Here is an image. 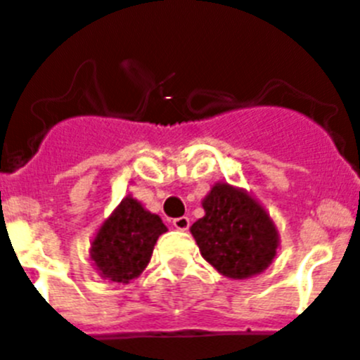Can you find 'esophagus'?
I'll list each match as a JSON object with an SVG mask.
<instances>
[{
	"label": "esophagus",
	"instance_id": "esophagus-1",
	"mask_svg": "<svg viewBox=\"0 0 360 360\" xmlns=\"http://www.w3.org/2000/svg\"><path fill=\"white\" fill-rule=\"evenodd\" d=\"M173 225H174V229H178V231H187L191 225V221L187 216H180V218L173 219Z\"/></svg>",
	"mask_w": 360,
	"mask_h": 360
}]
</instances>
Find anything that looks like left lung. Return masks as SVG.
<instances>
[{"label":"left lung","instance_id":"1","mask_svg":"<svg viewBox=\"0 0 360 360\" xmlns=\"http://www.w3.org/2000/svg\"><path fill=\"white\" fill-rule=\"evenodd\" d=\"M205 216L193 224L205 262L232 279H245L272 263L278 231L265 209L245 191L216 184L203 200Z\"/></svg>","mask_w":360,"mask_h":360}]
</instances>
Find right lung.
<instances>
[{
    "mask_svg": "<svg viewBox=\"0 0 360 360\" xmlns=\"http://www.w3.org/2000/svg\"><path fill=\"white\" fill-rule=\"evenodd\" d=\"M165 231L167 227L157 214L128 196L97 232L90 250L91 262L103 278L131 281L146 269L158 236Z\"/></svg>",
    "mask_w": 360,
    "mask_h": 360,
    "instance_id": "obj_1",
    "label": "right lung"
}]
</instances>
